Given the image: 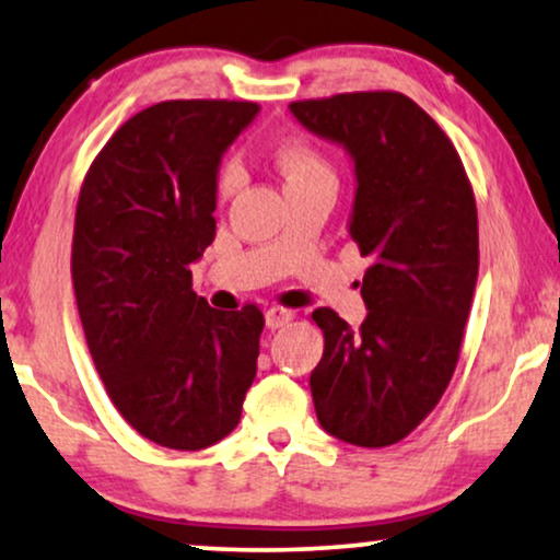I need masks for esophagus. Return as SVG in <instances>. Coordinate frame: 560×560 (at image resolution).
I'll return each mask as SVG.
<instances>
[{"label":"esophagus","instance_id":"1","mask_svg":"<svg viewBox=\"0 0 560 560\" xmlns=\"http://www.w3.org/2000/svg\"><path fill=\"white\" fill-rule=\"evenodd\" d=\"M293 318H295V311L282 308V305H275V308H270V311L265 313L267 328H282V326H288Z\"/></svg>","mask_w":560,"mask_h":560}]
</instances>
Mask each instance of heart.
Segmentation results:
<instances>
[{"instance_id": "1", "label": "heart", "mask_w": 560, "mask_h": 560, "mask_svg": "<svg viewBox=\"0 0 560 560\" xmlns=\"http://www.w3.org/2000/svg\"><path fill=\"white\" fill-rule=\"evenodd\" d=\"M272 163L278 167L282 178H285V188L308 186V183L318 180H334L336 173L328 158L320 152L316 144L305 140H282L278 148L272 150ZM240 188V167L232 160H226L217 173V196L224 201Z\"/></svg>"}]
</instances>
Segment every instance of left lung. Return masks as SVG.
Returning a JSON list of instances; mask_svg holds the SVG:
<instances>
[{
  "label": "left lung",
  "instance_id": "1",
  "mask_svg": "<svg viewBox=\"0 0 560 560\" xmlns=\"http://www.w3.org/2000/svg\"><path fill=\"white\" fill-rule=\"evenodd\" d=\"M303 127L354 158L349 234L362 257L364 324L311 313L324 357L311 372L318 423L364 448L410 435L458 364L479 272L471 180L448 135L397 91H351L290 104Z\"/></svg>",
  "mask_w": 560,
  "mask_h": 560
}]
</instances>
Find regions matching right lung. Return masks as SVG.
<instances>
[{"instance_id": "1", "label": "right lung", "mask_w": 560, "mask_h": 560, "mask_svg": "<svg viewBox=\"0 0 560 560\" xmlns=\"http://www.w3.org/2000/svg\"><path fill=\"white\" fill-rule=\"evenodd\" d=\"M259 106L171 98L129 117L83 178L71 275L106 395L144 439L198 451L229 435L255 380L265 316L217 311L190 265L217 236V171Z\"/></svg>"}]
</instances>
